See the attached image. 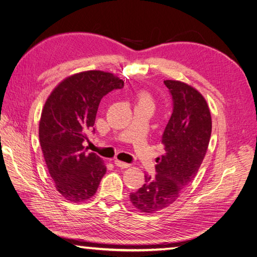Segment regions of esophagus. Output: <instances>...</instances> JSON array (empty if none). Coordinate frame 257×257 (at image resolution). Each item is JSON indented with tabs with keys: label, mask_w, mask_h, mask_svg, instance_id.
Masks as SVG:
<instances>
[{
	"label": "esophagus",
	"mask_w": 257,
	"mask_h": 257,
	"mask_svg": "<svg viewBox=\"0 0 257 257\" xmlns=\"http://www.w3.org/2000/svg\"><path fill=\"white\" fill-rule=\"evenodd\" d=\"M115 164H116V166H118V168H121V169H128L130 166V164L121 162V161H119V160H115Z\"/></svg>",
	"instance_id": "esophagus-1"
}]
</instances>
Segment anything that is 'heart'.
Instances as JSON below:
<instances>
[{
  "instance_id": "b5f03b06",
  "label": "heart",
  "mask_w": 257,
  "mask_h": 257,
  "mask_svg": "<svg viewBox=\"0 0 257 257\" xmlns=\"http://www.w3.org/2000/svg\"><path fill=\"white\" fill-rule=\"evenodd\" d=\"M138 103H150L152 104V98L150 94L147 92H141L138 95Z\"/></svg>"
}]
</instances>
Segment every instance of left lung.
<instances>
[{
  "label": "left lung",
  "mask_w": 257,
  "mask_h": 257,
  "mask_svg": "<svg viewBox=\"0 0 257 257\" xmlns=\"http://www.w3.org/2000/svg\"><path fill=\"white\" fill-rule=\"evenodd\" d=\"M173 98V112L162 135L165 153L158 158L156 177L129 195L140 212L165 209L181 196L194 180L206 156L211 136V115L205 97L186 83L166 80Z\"/></svg>",
  "instance_id": "left-lung-1"
}]
</instances>
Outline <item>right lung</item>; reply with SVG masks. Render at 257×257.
Masks as SVG:
<instances>
[{
  "instance_id": "right-lung-1",
  "label": "right lung",
  "mask_w": 257,
  "mask_h": 257,
  "mask_svg": "<svg viewBox=\"0 0 257 257\" xmlns=\"http://www.w3.org/2000/svg\"><path fill=\"white\" fill-rule=\"evenodd\" d=\"M123 81L99 70L65 77L52 89L41 111L39 141L55 187L64 199L81 202L96 193L106 173L97 154L84 151L100 99Z\"/></svg>"
}]
</instances>
